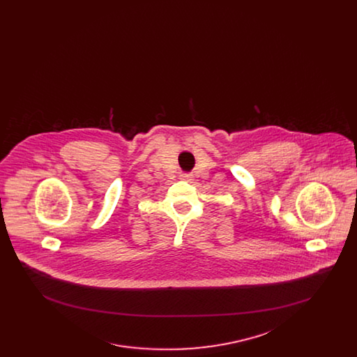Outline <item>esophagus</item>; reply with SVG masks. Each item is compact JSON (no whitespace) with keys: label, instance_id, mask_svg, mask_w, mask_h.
I'll list each match as a JSON object with an SVG mask.
<instances>
[{"label":"esophagus","instance_id":"34e87169","mask_svg":"<svg viewBox=\"0 0 357 357\" xmlns=\"http://www.w3.org/2000/svg\"><path fill=\"white\" fill-rule=\"evenodd\" d=\"M185 178H186V179H188V181H190V179H191V178H192V176H191V175H185Z\"/></svg>","mask_w":357,"mask_h":357}]
</instances>
